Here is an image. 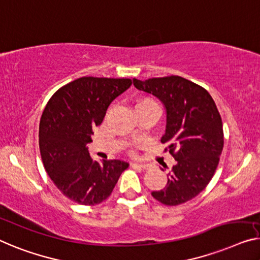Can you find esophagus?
Instances as JSON below:
<instances>
[{
	"mask_svg": "<svg viewBox=\"0 0 260 260\" xmlns=\"http://www.w3.org/2000/svg\"><path fill=\"white\" fill-rule=\"evenodd\" d=\"M132 166H133V167H139L142 169L150 168V165H148V164H137V162H134V164H132Z\"/></svg>",
	"mask_w": 260,
	"mask_h": 260,
	"instance_id": "34e87169",
	"label": "esophagus"
}]
</instances>
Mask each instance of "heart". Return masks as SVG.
<instances>
[{"label": "heart", "instance_id": "b5f03b06", "mask_svg": "<svg viewBox=\"0 0 260 260\" xmlns=\"http://www.w3.org/2000/svg\"><path fill=\"white\" fill-rule=\"evenodd\" d=\"M146 107H157V105L152 98H148V96L138 99L137 103H135V110H141V108Z\"/></svg>", "mask_w": 260, "mask_h": 260}]
</instances>
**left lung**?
Returning a JSON list of instances; mask_svg holds the SVG:
<instances>
[{
  "instance_id": "1",
  "label": "left lung",
  "mask_w": 260,
  "mask_h": 260,
  "mask_svg": "<svg viewBox=\"0 0 260 260\" xmlns=\"http://www.w3.org/2000/svg\"><path fill=\"white\" fill-rule=\"evenodd\" d=\"M138 90L150 93L167 111L165 150L176 165L168 174L167 185L152 196L174 207L188 202L204 190L211 181L224 145L222 118L209 92L180 76L133 79Z\"/></svg>"
}]
</instances>
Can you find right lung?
Here are the masks:
<instances>
[{"instance_id":"right-lung-1","label":"right lung","mask_w":260,"mask_h":260,"mask_svg":"<svg viewBox=\"0 0 260 260\" xmlns=\"http://www.w3.org/2000/svg\"><path fill=\"white\" fill-rule=\"evenodd\" d=\"M132 85L128 78L81 77L55 92L40 121V150L44 168L64 196L81 205L105 201L128 164L94 161L86 145L107 107Z\"/></svg>"}]
</instances>
